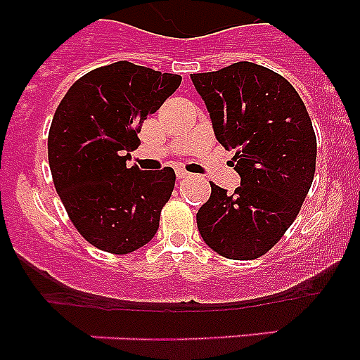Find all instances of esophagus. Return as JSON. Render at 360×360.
<instances>
[{"label":"esophagus","instance_id":"34e87169","mask_svg":"<svg viewBox=\"0 0 360 360\" xmlns=\"http://www.w3.org/2000/svg\"><path fill=\"white\" fill-rule=\"evenodd\" d=\"M176 176L180 178V180H182V178H187V176H189V173H187L186 169H182V167H180V169H176Z\"/></svg>","mask_w":360,"mask_h":360}]
</instances>
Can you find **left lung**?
<instances>
[{
    "label": "left lung",
    "mask_w": 360,
    "mask_h": 360,
    "mask_svg": "<svg viewBox=\"0 0 360 360\" xmlns=\"http://www.w3.org/2000/svg\"><path fill=\"white\" fill-rule=\"evenodd\" d=\"M216 141L234 149L241 184L234 193L211 184L196 212L200 236L219 256L256 259L281 240L316 173L317 142L294 86L249 61L191 73Z\"/></svg>",
    "instance_id": "8db88e82"
}]
</instances>
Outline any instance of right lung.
<instances>
[{"label": "right lung", "mask_w": 360, "mask_h": 360, "mask_svg": "<svg viewBox=\"0 0 360 360\" xmlns=\"http://www.w3.org/2000/svg\"><path fill=\"white\" fill-rule=\"evenodd\" d=\"M176 73L119 61L73 82L53 115L49 162L53 186L75 229L94 247L128 254L153 240L173 193V167H128L139 131L176 91Z\"/></svg>", "instance_id": "right-lung-1"}]
</instances>
